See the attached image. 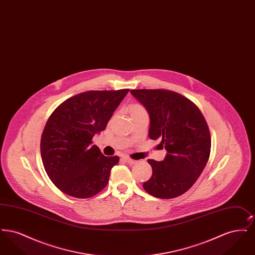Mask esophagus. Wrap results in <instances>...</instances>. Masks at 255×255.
Masks as SVG:
<instances>
[{
    "label": "esophagus",
    "mask_w": 255,
    "mask_h": 255,
    "mask_svg": "<svg viewBox=\"0 0 255 255\" xmlns=\"http://www.w3.org/2000/svg\"><path fill=\"white\" fill-rule=\"evenodd\" d=\"M122 159L125 161V162H127V163H129V164H134L135 162H136V160H134V159H132V158H129L128 157H123Z\"/></svg>",
    "instance_id": "34e87169"
}]
</instances>
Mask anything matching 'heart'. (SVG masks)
<instances>
[{
  "mask_svg": "<svg viewBox=\"0 0 255 255\" xmlns=\"http://www.w3.org/2000/svg\"><path fill=\"white\" fill-rule=\"evenodd\" d=\"M128 110H129V113H130L131 116H134V115H136V114H138V113L145 112L144 109H143V107L140 106V105H138V104H133V105L129 106Z\"/></svg>",
  "mask_w": 255,
  "mask_h": 255,
  "instance_id": "heart-1",
  "label": "heart"
}]
</instances>
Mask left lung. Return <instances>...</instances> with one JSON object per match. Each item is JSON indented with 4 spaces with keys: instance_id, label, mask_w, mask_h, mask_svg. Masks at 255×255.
<instances>
[{
    "instance_id": "8db88e82",
    "label": "left lung",
    "mask_w": 255,
    "mask_h": 255,
    "mask_svg": "<svg viewBox=\"0 0 255 255\" xmlns=\"http://www.w3.org/2000/svg\"><path fill=\"white\" fill-rule=\"evenodd\" d=\"M148 112L149 137L167 151L163 160L148 159L153 174L142 184L156 198L172 199L198 180L210 155L211 138L201 111L186 97L165 90H132Z\"/></svg>"
}]
</instances>
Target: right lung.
Listing matches in <instances>:
<instances>
[{"mask_svg":"<svg viewBox=\"0 0 255 255\" xmlns=\"http://www.w3.org/2000/svg\"><path fill=\"white\" fill-rule=\"evenodd\" d=\"M128 92H85L67 99L50 115L41 137V157L50 181L62 192L84 199L107 185L120 158L105 157L92 139L105 130Z\"/></svg>","mask_w":255,"mask_h":255,"instance_id":"obj_1","label":"right lung"}]
</instances>
